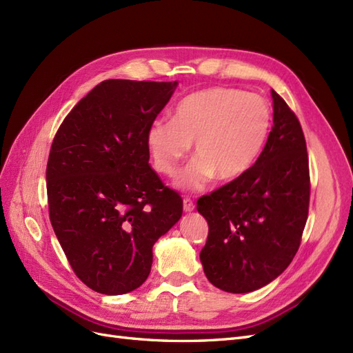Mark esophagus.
<instances>
[{
  "instance_id": "esophagus-1",
  "label": "esophagus",
  "mask_w": 353,
  "mask_h": 353,
  "mask_svg": "<svg viewBox=\"0 0 353 353\" xmlns=\"http://www.w3.org/2000/svg\"><path fill=\"white\" fill-rule=\"evenodd\" d=\"M183 203H184V210H185V212H191V210H194V203H193V200H191V199H188V197H184Z\"/></svg>"
}]
</instances>
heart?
Returning a JSON list of instances; mask_svg holds the SVG:
<instances>
[{
  "label": "heart",
  "mask_w": 353,
  "mask_h": 353,
  "mask_svg": "<svg viewBox=\"0 0 353 353\" xmlns=\"http://www.w3.org/2000/svg\"><path fill=\"white\" fill-rule=\"evenodd\" d=\"M272 113L262 95L234 88H208L187 95L172 121L157 119L147 130V148L157 172L174 176L191 143L199 159L179 176L188 191L206 187L218 176L232 181L259 157L271 130Z\"/></svg>",
  "instance_id": "1"
}]
</instances>
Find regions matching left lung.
Wrapping results in <instances>:
<instances>
[{"instance_id":"obj_1","label":"left lung","mask_w":353,"mask_h":353,"mask_svg":"<svg viewBox=\"0 0 353 353\" xmlns=\"http://www.w3.org/2000/svg\"><path fill=\"white\" fill-rule=\"evenodd\" d=\"M271 94L274 125L256 163L197 200L209 223L200 252L203 270L228 293H249L275 280L293 261L307 219L305 135L294 112L274 90Z\"/></svg>"}]
</instances>
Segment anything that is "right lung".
I'll use <instances>...</instances> for the list:
<instances>
[{
  "instance_id": "add662e5",
  "label": "right lung",
  "mask_w": 353,
  "mask_h": 353,
  "mask_svg": "<svg viewBox=\"0 0 353 353\" xmlns=\"http://www.w3.org/2000/svg\"><path fill=\"white\" fill-rule=\"evenodd\" d=\"M176 82L108 79L61 122L47 162L52 230L78 279L103 294L140 287L153 244L183 215V199L152 169L147 130Z\"/></svg>"
}]
</instances>
